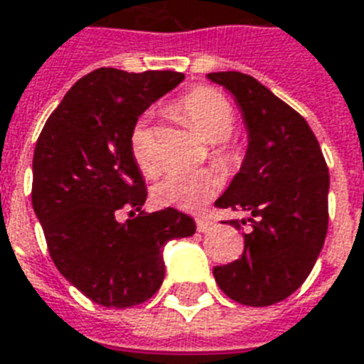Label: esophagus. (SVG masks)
Masks as SVG:
<instances>
[{
	"label": "esophagus",
	"instance_id": "obj_1",
	"mask_svg": "<svg viewBox=\"0 0 364 364\" xmlns=\"http://www.w3.org/2000/svg\"><path fill=\"white\" fill-rule=\"evenodd\" d=\"M196 222H197V232H201V233L210 232V230L214 228V222L208 220V218H203V216H199Z\"/></svg>",
	"mask_w": 364,
	"mask_h": 364
}]
</instances>
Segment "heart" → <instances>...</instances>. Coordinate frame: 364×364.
Here are the masks:
<instances>
[{
    "instance_id": "b5f03b06",
    "label": "heart",
    "mask_w": 364,
    "mask_h": 364,
    "mask_svg": "<svg viewBox=\"0 0 364 364\" xmlns=\"http://www.w3.org/2000/svg\"><path fill=\"white\" fill-rule=\"evenodd\" d=\"M176 114L208 144H214V159L222 167L237 161V150L228 144L233 131V109L220 92L213 89H196L188 92L178 104ZM132 157L144 174H156L157 161L154 156V140L150 129L140 121L131 136ZM220 190V176L213 168L196 173H171L154 188V199L163 207L197 210Z\"/></svg>"
}]
</instances>
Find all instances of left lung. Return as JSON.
Masks as SVG:
<instances>
[{
    "label": "left lung",
    "instance_id": "8db88e82",
    "mask_svg": "<svg viewBox=\"0 0 364 364\" xmlns=\"http://www.w3.org/2000/svg\"><path fill=\"white\" fill-rule=\"evenodd\" d=\"M237 104L247 151L216 207L249 214L239 260L213 269L224 294L245 306H272L306 281L328 228V168L302 115L260 81L241 72H213ZM243 220H228L241 230Z\"/></svg>",
    "mask_w": 364,
    "mask_h": 364
}]
</instances>
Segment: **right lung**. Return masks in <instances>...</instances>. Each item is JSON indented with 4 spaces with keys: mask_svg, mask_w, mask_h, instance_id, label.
<instances>
[{
    "mask_svg": "<svg viewBox=\"0 0 364 364\" xmlns=\"http://www.w3.org/2000/svg\"><path fill=\"white\" fill-rule=\"evenodd\" d=\"M184 77L98 68L66 92L36 144L32 205L50 258L106 308L154 296L165 277L163 247L196 233V220L173 207L117 220L119 208L140 210L148 197L131 150L138 117Z\"/></svg>",
    "mask_w": 364,
    "mask_h": 364,
    "instance_id": "add662e5",
    "label": "right lung"
}]
</instances>
